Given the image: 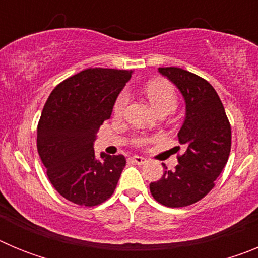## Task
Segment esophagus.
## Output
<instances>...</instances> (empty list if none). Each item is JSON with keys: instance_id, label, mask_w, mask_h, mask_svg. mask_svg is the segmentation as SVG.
Returning <instances> with one entry per match:
<instances>
[{"instance_id": "esophagus-1", "label": "esophagus", "mask_w": 258, "mask_h": 258, "mask_svg": "<svg viewBox=\"0 0 258 258\" xmlns=\"http://www.w3.org/2000/svg\"><path fill=\"white\" fill-rule=\"evenodd\" d=\"M131 160L133 161L134 164H138V165H143V164L147 163V159H146V157L138 156V155H134V156H132Z\"/></svg>"}]
</instances>
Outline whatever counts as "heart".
Returning a JSON list of instances; mask_svg holds the SVG:
<instances>
[{"label":"heart","mask_w":258,"mask_h":258,"mask_svg":"<svg viewBox=\"0 0 258 258\" xmlns=\"http://www.w3.org/2000/svg\"><path fill=\"white\" fill-rule=\"evenodd\" d=\"M145 93L149 98L150 103L152 104L157 112L161 109H168L173 111L177 106V95L173 85L165 80H152L145 86ZM129 102V94L127 92H121L116 98L115 104H113V113L116 116L122 115V112L126 108V104ZM147 143L146 138H141L137 145L145 146Z\"/></svg>","instance_id":"b5f03b06"}]
</instances>
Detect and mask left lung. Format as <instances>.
<instances>
[{"mask_svg": "<svg viewBox=\"0 0 258 258\" xmlns=\"http://www.w3.org/2000/svg\"><path fill=\"white\" fill-rule=\"evenodd\" d=\"M159 72L184 99L186 115L178 132L184 152L174 170L163 164L165 172L150 183V191L163 206L179 208L199 202L214 187L229 159L231 127L217 92L207 80L178 67L159 68Z\"/></svg>", "mask_w": 258, "mask_h": 258, "instance_id": "8db88e82", "label": "left lung"}]
</instances>
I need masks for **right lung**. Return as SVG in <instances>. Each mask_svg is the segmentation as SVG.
<instances>
[{
    "instance_id": "1",
    "label": "right lung",
    "mask_w": 258,
    "mask_h": 258,
    "mask_svg": "<svg viewBox=\"0 0 258 258\" xmlns=\"http://www.w3.org/2000/svg\"><path fill=\"white\" fill-rule=\"evenodd\" d=\"M133 71L89 68L59 84L47 98L37 126V150L47 177L61 197L93 207L113 194L126 160L101 152L94 141L112 113Z\"/></svg>"
}]
</instances>
